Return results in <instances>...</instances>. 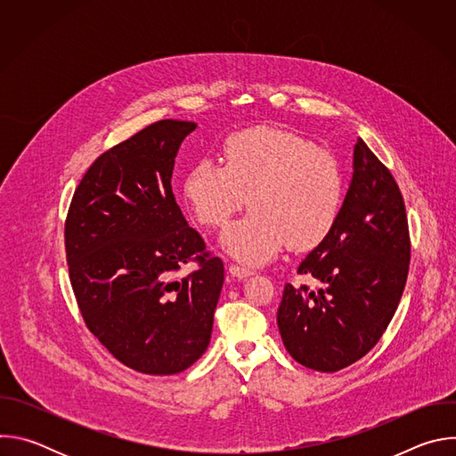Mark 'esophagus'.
I'll use <instances>...</instances> for the list:
<instances>
[{"label": "esophagus", "instance_id": "1", "mask_svg": "<svg viewBox=\"0 0 456 456\" xmlns=\"http://www.w3.org/2000/svg\"><path fill=\"white\" fill-rule=\"evenodd\" d=\"M229 273H231V276L240 278V280L248 278V276L254 274L252 269H247V267H241V265H236V264H231V265H229Z\"/></svg>", "mask_w": 456, "mask_h": 456}]
</instances>
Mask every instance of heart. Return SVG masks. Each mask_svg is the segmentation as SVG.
<instances>
[{"instance_id": "obj_1", "label": "heart", "mask_w": 456, "mask_h": 456, "mask_svg": "<svg viewBox=\"0 0 456 456\" xmlns=\"http://www.w3.org/2000/svg\"><path fill=\"white\" fill-rule=\"evenodd\" d=\"M345 194V167L332 150L271 126L232 134L224 166L200 160L183 180L185 202L208 227L225 225L250 200L252 211L222 234V245L247 264H264L287 245H321L339 220Z\"/></svg>"}]
</instances>
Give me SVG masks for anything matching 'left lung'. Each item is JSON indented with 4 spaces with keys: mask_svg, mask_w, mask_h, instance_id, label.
<instances>
[{
    "mask_svg": "<svg viewBox=\"0 0 456 456\" xmlns=\"http://www.w3.org/2000/svg\"><path fill=\"white\" fill-rule=\"evenodd\" d=\"M411 241L403 192L375 153L357 139L354 176L329 238L297 267L322 283L285 285L278 327L287 352L317 371H339L382 338L403 297Z\"/></svg>",
    "mask_w": 456,
    "mask_h": 456,
    "instance_id": "left-lung-1",
    "label": "left lung"
}]
</instances>
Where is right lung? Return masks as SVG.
I'll return each mask as SVG.
<instances>
[{
	"instance_id": "add662e5",
	"label": "right lung",
	"mask_w": 456,
	"mask_h": 456,
	"mask_svg": "<svg viewBox=\"0 0 456 456\" xmlns=\"http://www.w3.org/2000/svg\"><path fill=\"white\" fill-rule=\"evenodd\" d=\"M197 127L159 120L110 148L76 187L64 247L88 330L127 368L173 375L209 346L224 262L187 225L171 189L175 157ZM185 263L198 271L176 281Z\"/></svg>"
}]
</instances>
